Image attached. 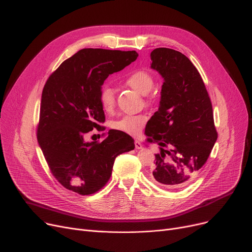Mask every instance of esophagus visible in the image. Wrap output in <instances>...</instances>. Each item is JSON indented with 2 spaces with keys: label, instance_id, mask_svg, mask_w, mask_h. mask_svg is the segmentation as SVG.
I'll use <instances>...</instances> for the list:
<instances>
[{
  "label": "esophagus",
  "instance_id": "obj_1",
  "mask_svg": "<svg viewBox=\"0 0 252 252\" xmlns=\"http://www.w3.org/2000/svg\"><path fill=\"white\" fill-rule=\"evenodd\" d=\"M135 148L136 149H143V145L139 140L135 141Z\"/></svg>",
  "mask_w": 252,
  "mask_h": 252
}]
</instances>
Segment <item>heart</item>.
I'll use <instances>...</instances> for the list:
<instances>
[{"label": "heart", "mask_w": 252, "mask_h": 252, "mask_svg": "<svg viewBox=\"0 0 252 252\" xmlns=\"http://www.w3.org/2000/svg\"><path fill=\"white\" fill-rule=\"evenodd\" d=\"M126 84L140 93L142 95H147L148 93L153 89L154 79L152 75L145 70H137L130 73L126 78ZM100 104L101 107L106 112H112L115 107V93L111 87L105 86L100 91ZM147 122V116L145 114L137 115H125L117 121H114L111 124L113 129L123 131L127 135L137 136L141 133L143 126Z\"/></svg>", "instance_id": "obj_1"}]
</instances>
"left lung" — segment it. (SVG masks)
<instances>
[{
    "label": "left lung",
    "mask_w": 252,
    "mask_h": 252,
    "mask_svg": "<svg viewBox=\"0 0 252 252\" xmlns=\"http://www.w3.org/2000/svg\"><path fill=\"white\" fill-rule=\"evenodd\" d=\"M151 68L163 77L159 107L147 123V141L156 143L151 177L164 188H183L204 165L218 139L213 105L188 57L173 49L157 48Z\"/></svg>",
    "instance_id": "obj_1"
}]
</instances>
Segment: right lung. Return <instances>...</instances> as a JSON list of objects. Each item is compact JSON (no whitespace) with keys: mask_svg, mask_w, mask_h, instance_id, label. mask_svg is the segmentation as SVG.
I'll return each instance as SVG.
<instances>
[{"mask_svg":"<svg viewBox=\"0 0 252 252\" xmlns=\"http://www.w3.org/2000/svg\"><path fill=\"white\" fill-rule=\"evenodd\" d=\"M138 57L136 51L83 49L61 63L42 93L36 137L51 173L66 189L90 195L110 179L117 155L134 150V139L110 129L102 142L85 136L100 127L104 81Z\"/></svg>","mask_w":252,"mask_h":252,"instance_id":"1","label":"right lung"}]
</instances>
